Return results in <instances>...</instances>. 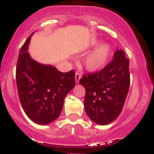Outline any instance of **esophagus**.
<instances>
[{"label": "esophagus", "mask_w": 154, "mask_h": 154, "mask_svg": "<svg viewBox=\"0 0 154 154\" xmlns=\"http://www.w3.org/2000/svg\"><path fill=\"white\" fill-rule=\"evenodd\" d=\"M80 78H81V75H80V74H79L78 72H77L75 74V81L77 84H78L79 81H80Z\"/></svg>", "instance_id": "34e87169"}]
</instances>
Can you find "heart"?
<instances>
[{"instance_id": "1", "label": "heart", "mask_w": 154, "mask_h": 154, "mask_svg": "<svg viewBox=\"0 0 154 154\" xmlns=\"http://www.w3.org/2000/svg\"><path fill=\"white\" fill-rule=\"evenodd\" d=\"M99 43H96L98 44ZM111 53V48L109 44H102L90 55L87 57L84 65L91 72H97L102 70L107 64Z\"/></svg>"}]
</instances>
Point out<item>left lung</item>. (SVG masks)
<instances>
[{"label": "left lung", "mask_w": 154, "mask_h": 154, "mask_svg": "<svg viewBox=\"0 0 154 154\" xmlns=\"http://www.w3.org/2000/svg\"><path fill=\"white\" fill-rule=\"evenodd\" d=\"M117 50L104 68L84 74L80 84L85 88L84 108L87 116L99 125H107L121 113L130 87L129 60Z\"/></svg>", "instance_id": "8db88e82"}]
</instances>
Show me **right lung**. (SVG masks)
<instances>
[{
  "mask_svg": "<svg viewBox=\"0 0 154 154\" xmlns=\"http://www.w3.org/2000/svg\"><path fill=\"white\" fill-rule=\"evenodd\" d=\"M33 33L22 46L16 68V80L22 107L36 124L54 121L62 111L65 97L75 86V72H60L50 64L31 58L27 51Z\"/></svg>",
  "mask_w": 154,
  "mask_h": 154,
  "instance_id": "obj_1",
  "label": "right lung"
}]
</instances>
